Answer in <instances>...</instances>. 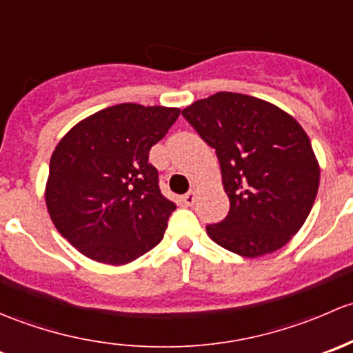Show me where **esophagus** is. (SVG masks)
<instances>
[{
  "mask_svg": "<svg viewBox=\"0 0 353 353\" xmlns=\"http://www.w3.org/2000/svg\"><path fill=\"white\" fill-rule=\"evenodd\" d=\"M195 197H197V194H195L194 190H190V192H187V194L183 195V197H181V201H183V203L187 207H190V205H194V202H195Z\"/></svg>",
  "mask_w": 353,
  "mask_h": 353,
  "instance_id": "1",
  "label": "esophagus"
}]
</instances>
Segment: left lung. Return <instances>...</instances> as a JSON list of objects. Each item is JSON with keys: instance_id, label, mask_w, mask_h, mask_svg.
<instances>
[{"instance_id": "8db88e82", "label": "left lung", "mask_w": 353, "mask_h": 353, "mask_svg": "<svg viewBox=\"0 0 353 353\" xmlns=\"http://www.w3.org/2000/svg\"><path fill=\"white\" fill-rule=\"evenodd\" d=\"M181 115L216 150L230 212L207 234L256 258L277 252L310 216L319 166L310 137L289 114L260 98L219 92Z\"/></svg>"}]
</instances>
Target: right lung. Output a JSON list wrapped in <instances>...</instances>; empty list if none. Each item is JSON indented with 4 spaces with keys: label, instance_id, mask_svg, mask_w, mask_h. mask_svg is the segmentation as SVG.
I'll return each mask as SVG.
<instances>
[{
    "label": "right lung",
    "instance_id": "obj_1",
    "mask_svg": "<svg viewBox=\"0 0 353 353\" xmlns=\"http://www.w3.org/2000/svg\"><path fill=\"white\" fill-rule=\"evenodd\" d=\"M178 115V108L119 103L76 123L57 144L47 210L83 255L123 265L161 241L176 205L161 194L148 159Z\"/></svg>",
    "mask_w": 353,
    "mask_h": 353
}]
</instances>
